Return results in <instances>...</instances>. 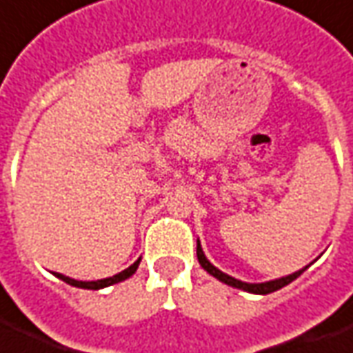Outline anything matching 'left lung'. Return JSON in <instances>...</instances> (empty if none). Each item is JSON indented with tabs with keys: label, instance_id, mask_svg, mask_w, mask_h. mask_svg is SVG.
Here are the masks:
<instances>
[{
	"label": "left lung",
	"instance_id": "8db88e82",
	"mask_svg": "<svg viewBox=\"0 0 353 353\" xmlns=\"http://www.w3.org/2000/svg\"><path fill=\"white\" fill-rule=\"evenodd\" d=\"M196 258H199V263H201L204 270L208 271L210 275H214L216 279H219L221 283H225L229 287H235L241 288V290H246V292H252V294H270V292H275V290H279V288L287 287L288 283H292V281L300 277L302 273L305 271V268H302L300 271H294L292 275H287V277H281V279H273V281H265V283H245V281H239L235 277H231L228 273H223V271H219L216 265H212L208 262V258L204 256L202 252V246L201 243L196 241Z\"/></svg>",
	"mask_w": 353,
	"mask_h": 353
}]
</instances>
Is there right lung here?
I'll list each match as a JSON object with an SVG mask.
<instances>
[{
  "mask_svg": "<svg viewBox=\"0 0 353 353\" xmlns=\"http://www.w3.org/2000/svg\"><path fill=\"white\" fill-rule=\"evenodd\" d=\"M141 262V258L134 262L128 270L120 271L117 275H112V277H107V279H99V281H76V279H70V277H66L63 273H55L57 277L61 281H65L68 285H72V287H78V288H90V290H99V288H105V287H110V285H114V283H120V281H125L128 277H132L135 271H137V265Z\"/></svg>",
  "mask_w": 353,
  "mask_h": 353,
  "instance_id": "right-lung-1",
  "label": "right lung"
}]
</instances>
